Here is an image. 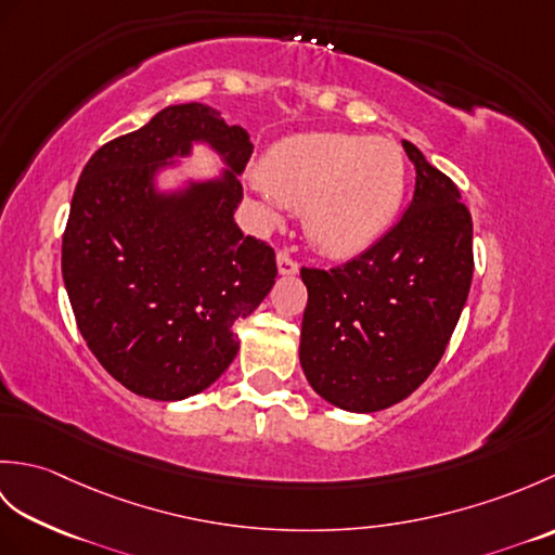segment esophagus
Masks as SVG:
<instances>
[{"mask_svg": "<svg viewBox=\"0 0 555 555\" xmlns=\"http://www.w3.org/2000/svg\"><path fill=\"white\" fill-rule=\"evenodd\" d=\"M276 264H279V274H284V276L298 274V269H300V264H298L296 259L291 257V253H286V250H281V253L276 255Z\"/></svg>", "mask_w": 555, "mask_h": 555, "instance_id": "obj_1", "label": "esophagus"}]
</instances>
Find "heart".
<instances>
[{"label": "heart", "instance_id": "heart-1", "mask_svg": "<svg viewBox=\"0 0 555 555\" xmlns=\"http://www.w3.org/2000/svg\"><path fill=\"white\" fill-rule=\"evenodd\" d=\"M262 185L305 207V231L328 255H356L379 241L405 197V159L391 138L314 131L267 152Z\"/></svg>", "mask_w": 555, "mask_h": 555}]
</instances>
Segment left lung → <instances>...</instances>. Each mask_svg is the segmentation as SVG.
I'll return each instance as SVG.
<instances>
[{
	"label": "left lung",
	"mask_w": 555,
	"mask_h": 555,
	"mask_svg": "<svg viewBox=\"0 0 555 555\" xmlns=\"http://www.w3.org/2000/svg\"><path fill=\"white\" fill-rule=\"evenodd\" d=\"M403 147L417 176L396 227L346 264L300 269L302 372L324 400L350 412L391 408L424 384L473 284V217L457 185L408 140Z\"/></svg>",
	"instance_id": "left-lung-1"
}]
</instances>
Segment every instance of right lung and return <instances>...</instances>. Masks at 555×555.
<instances>
[{
    "label": "right lung",
    "instance_id": "right-lung-1",
    "mask_svg": "<svg viewBox=\"0 0 555 555\" xmlns=\"http://www.w3.org/2000/svg\"><path fill=\"white\" fill-rule=\"evenodd\" d=\"M197 139L228 159L224 179L157 194L154 173ZM250 155L241 126L188 102L109 140L82 169L62 274L88 348L128 391L152 400L205 391L238 352L233 324L274 286V250L233 221L243 199L235 173Z\"/></svg>",
    "mask_w": 555,
    "mask_h": 555
}]
</instances>
